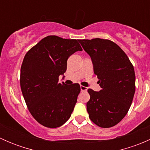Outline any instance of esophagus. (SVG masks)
Segmentation results:
<instances>
[{"mask_svg":"<svg viewBox=\"0 0 150 150\" xmlns=\"http://www.w3.org/2000/svg\"><path fill=\"white\" fill-rule=\"evenodd\" d=\"M81 91H87V88L83 86H81Z\"/></svg>","mask_w":150,"mask_h":150,"instance_id":"34e87169","label":"esophagus"}]
</instances>
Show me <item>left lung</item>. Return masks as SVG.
<instances>
[{
  "label": "left lung",
  "instance_id": "1",
  "mask_svg": "<svg viewBox=\"0 0 150 150\" xmlns=\"http://www.w3.org/2000/svg\"><path fill=\"white\" fill-rule=\"evenodd\" d=\"M78 41L91 58L95 75L102 88L88 89L89 118L101 128H111L126 115L135 93V72L128 56L115 43L93 38Z\"/></svg>",
  "mask_w": 150,
  "mask_h": 150
}]
</instances>
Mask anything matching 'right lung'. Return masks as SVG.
Masks as SVG:
<instances>
[{
	"label": "right lung",
	"mask_w": 150,
	"mask_h": 150,
	"mask_svg": "<svg viewBox=\"0 0 150 150\" xmlns=\"http://www.w3.org/2000/svg\"><path fill=\"white\" fill-rule=\"evenodd\" d=\"M78 40L49 35L32 47L21 66L20 86L30 114L47 128H58L70 117L81 87L59 82L68 58L82 51Z\"/></svg>",
	"instance_id": "obj_1"
}]
</instances>
